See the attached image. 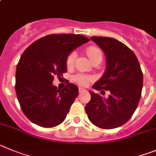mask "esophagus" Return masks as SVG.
I'll list each match as a JSON object with an SVG mask.
<instances>
[{"mask_svg":"<svg viewBox=\"0 0 156 156\" xmlns=\"http://www.w3.org/2000/svg\"><path fill=\"white\" fill-rule=\"evenodd\" d=\"M84 91H85V89H84L83 88H79V89H78V92H79L80 93H82V92H84Z\"/></svg>","mask_w":156,"mask_h":156,"instance_id":"esophagus-1","label":"esophagus"}]
</instances>
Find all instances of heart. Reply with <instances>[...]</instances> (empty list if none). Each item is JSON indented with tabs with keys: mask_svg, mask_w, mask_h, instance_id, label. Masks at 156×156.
<instances>
[{
	"mask_svg": "<svg viewBox=\"0 0 156 156\" xmlns=\"http://www.w3.org/2000/svg\"><path fill=\"white\" fill-rule=\"evenodd\" d=\"M86 53H87L88 56H89V59L91 60L92 63L97 61L98 59H101L102 60L103 55L101 50L95 45H90L86 48ZM77 53L75 52H71L68 55H67V59H66V65L68 68L73 67L74 61L76 59ZM74 82L78 84L79 86H86L89 85L90 82H92L93 80V78L89 76H86L84 74H77L73 78Z\"/></svg>",
	"mask_w": 156,
	"mask_h": 156,
	"instance_id": "1",
	"label": "heart"
}]
</instances>
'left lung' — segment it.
<instances>
[{
    "mask_svg": "<svg viewBox=\"0 0 156 156\" xmlns=\"http://www.w3.org/2000/svg\"><path fill=\"white\" fill-rule=\"evenodd\" d=\"M104 51L107 67L104 75L93 86L98 91L110 92L108 98L89 92L91 100L86 112L93 125L115 129L131 119L137 108L143 87V73L134 52L121 41L112 37H91Z\"/></svg>",
    "mask_w": 156,
    "mask_h": 156,
    "instance_id": "8db88e82",
    "label": "left lung"
}]
</instances>
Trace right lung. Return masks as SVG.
I'll return each mask as SVG.
<instances>
[{"mask_svg":"<svg viewBox=\"0 0 156 156\" xmlns=\"http://www.w3.org/2000/svg\"><path fill=\"white\" fill-rule=\"evenodd\" d=\"M90 39L79 34H49L30 44L22 54L16 71V92L20 108L32 122L44 128L64 121L78 88L73 83L62 90L52 85L54 76L67 72L70 52Z\"/></svg>","mask_w":156,"mask_h":156,"instance_id":"obj_1","label":"right lung"}]
</instances>
